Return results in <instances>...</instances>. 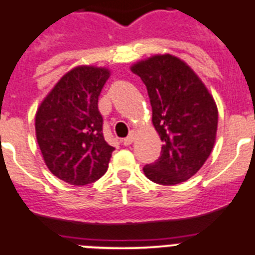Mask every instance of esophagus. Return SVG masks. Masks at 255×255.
Segmentation results:
<instances>
[{
  "label": "esophagus",
  "mask_w": 255,
  "mask_h": 255,
  "mask_svg": "<svg viewBox=\"0 0 255 255\" xmlns=\"http://www.w3.org/2000/svg\"><path fill=\"white\" fill-rule=\"evenodd\" d=\"M135 135H136V131H135V130H130L129 135H128L125 139H124L123 143H124V144H125V145H130L132 142H134V139H135Z\"/></svg>",
  "instance_id": "esophagus-1"
}]
</instances>
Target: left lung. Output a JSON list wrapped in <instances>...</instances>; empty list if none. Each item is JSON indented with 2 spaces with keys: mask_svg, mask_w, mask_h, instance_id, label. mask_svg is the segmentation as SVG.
I'll list each match as a JSON object with an SVG mask.
<instances>
[{
  "mask_svg": "<svg viewBox=\"0 0 255 255\" xmlns=\"http://www.w3.org/2000/svg\"><path fill=\"white\" fill-rule=\"evenodd\" d=\"M152 107V123L162 147L158 160L143 167L154 183L174 186L190 179L210 156L218 128L213 95L190 65L170 54L136 62Z\"/></svg>",
  "mask_w": 255,
  "mask_h": 255,
  "instance_id": "8db88e82",
  "label": "left lung"
}]
</instances>
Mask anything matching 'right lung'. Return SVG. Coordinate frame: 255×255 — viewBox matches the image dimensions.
<instances>
[{
    "instance_id": "add662e5",
    "label": "right lung",
    "mask_w": 255,
    "mask_h": 255,
    "mask_svg": "<svg viewBox=\"0 0 255 255\" xmlns=\"http://www.w3.org/2000/svg\"><path fill=\"white\" fill-rule=\"evenodd\" d=\"M108 68L78 65L67 72L36 112V138L49 170L73 186H84L108 169L112 145L104 140L98 99Z\"/></svg>"
}]
</instances>
